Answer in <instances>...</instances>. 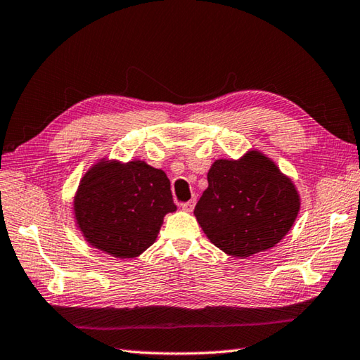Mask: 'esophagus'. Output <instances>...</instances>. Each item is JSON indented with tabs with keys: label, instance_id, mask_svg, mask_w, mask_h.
Masks as SVG:
<instances>
[{
	"label": "esophagus",
	"instance_id": "34e87169",
	"mask_svg": "<svg viewBox=\"0 0 360 360\" xmlns=\"http://www.w3.org/2000/svg\"><path fill=\"white\" fill-rule=\"evenodd\" d=\"M195 202H196L195 198L193 200H188L186 202H182L181 207H182V210H186V212H192L193 207H195Z\"/></svg>",
	"mask_w": 360,
	"mask_h": 360
}]
</instances>
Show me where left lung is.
Instances as JSON below:
<instances>
[{"instance_id":"1","label":"left lung","mask_w":360,"mask_h":360,"mask_svg":"<svg viewBox=\"0 0 360 360\" xmlns=\"http://www.w3.org/2000/svg\"><path fill=\"white\" fill-rule=\"evenodd\" d=\"M207 182L195 217L210 242L229 256L248 257L271 248L298 215L292 181L260 153L238 162H214Z\"/></svg>"}]
</instances>
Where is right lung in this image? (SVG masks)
<instances>
[{
	"label": "right lung",
	"mask_w": 360,
	"mask_h": 360,
	"mask_svg": "<svg viewBox=\"0 0 360 360\" xmlns=\"http://www.w3.org/2000/svg\"><path fill=\"white\" fill-rule=\"evenodd\" d=\"M174 210L170 179L142 160L101 162L84 176L75 200L76 220L87 242L122 259L150 248L164 215Z\"/></svg>",
	"instance_id": "add662e5"
}]
</instances>
